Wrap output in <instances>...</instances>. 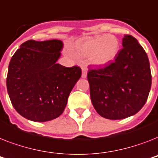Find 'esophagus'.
Wrapping results in <instances>:
<instances>
[{
    "label": "esophagus",
    "instance_id": "esophagus-1",
    "mask_svg": "<svg viewBox=\"0 0 158 158\" xmlns=\"http://www.w3.org/2000/svg\"><path fill=\"white\" fill-rule=\"evenodd\" d=\"M82 78H86L88 75V69L84 66H82Z\"/></svg>",
    "mask_w": 158,
    "mask_h": 158
}]
</instances>
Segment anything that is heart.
<instances>
[{"label": "heart", "mask_w": 158, "mask_h": 158, "mask_svg": "<svg viewBox=\"0 0 158 158\" xmlns=\"http://www.w3.org/2000/svg\"><path fill=\"white\" fill-rule=\"evenodd\" d=\"M79 52L91 57L92 63L103 66L112 61L119 49V42L113 35H100L88 37L79 45Z\"/></svg>", "instance_id": "1"}]
</instances>
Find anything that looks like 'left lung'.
Listing matches in <instances>:
<instances>
[{"label": "left lung", "instance_id": "left-lung-1", "mask_svg": "<svg viewBox=\"0 0 158 158\" xmlns=\"http://www.w3.org/2000/svg\"><path fill=\"white\" fill-rule=\"evenodd\" d=\"M123 47L114 61L88 72L95 110L101 117L112 120L139 112L147 101L152 83L148 56L138 40L125 35Z\"/></svg>", "mask_w": 158, "mask_h": 158}]
</instances>
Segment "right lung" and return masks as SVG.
Here are the masks:
<instances>
[{
	"label": "right lung",
	"mask_w": 158,
	"mask_h": 158,
	"mask_svg": "<svg viewBox=\"0 0 158 158\" xmlns=\"http://www.w3.org/2000/svg\"><path fill=\"white\" fill-rule=\"evenodd\" d=\"M62 48L59 40H30L22 44L10 60L7 91L14 108L25 118L50 121L66 108L81 69L57 63Z\"/></svg>",
	"instance_id": "obj_1"
}]
</instances>
